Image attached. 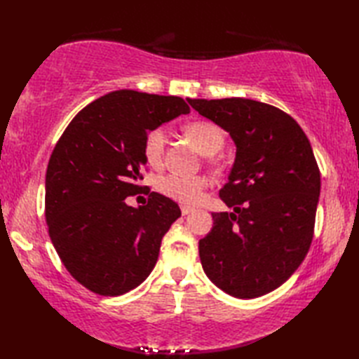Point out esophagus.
<instances>
[{
  "mask_svg": "<svg viewBox=\"0 0 359 359\" xmlns=\"http://www.w3.org/2000/svg\"><path fill=\"white\" fill-rule=\"evenodd\" d=\"M180 210H182V215H184V216L189 215V212L193 211V208H191V207H185V205H184V207H180Z\"/></svg>",
  "mask_w": 359,
  "mask_h": 359,
  "instance_id": "obj_1",
  "label": "esophagus"
}]
</instances>
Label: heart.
<instances>
[{
    "instance_id": "1",
    "label": "heart",
    "mask_w": 359,
    "mask_h": 359,
    "mask_svg": "<svg viewBox=\"0 0 359 359\" xmlns=\"http://www.w3.org/2000/svg\"><path fill=\"white\" fill-rule=\"evenodd\" d=\"M185 133L189 135L196 147L199 148L203 154L211 156L224 147L225 134L222 128L212 123L210 120H196L185 126ZM166 147V131L165 128L158 126L151 129L148 135L144 137L143 143V154L147 162L151 166H160L163 162ZM208 180L203 175H184L177 172H171L162 175L157 180V189L163 196L170 199L193 205L202 197L203 189L207 188Z\"/></svg>"
}]
</instances>
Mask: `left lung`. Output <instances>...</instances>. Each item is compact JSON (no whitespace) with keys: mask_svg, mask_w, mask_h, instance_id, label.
Segmentation results:
<instances>
[{"mask_svg":"<svg viewBox=\"0 0 359 359\" xmlns=\"http://www.w3.org/2000/svg\"><path fill=\"white\" fill-rule=\"evenodd\" d=\"M201 116L230 133L236 158L219 191L233 212H212L199 241L203 271L241 299L273 292L309 253L321 172L301 126L278 108L250 98H188Z\"/></svg>","mask_w":359,"mask_h":359,"instance_id":"8db88e82","label":"left lung"}]
</instances>
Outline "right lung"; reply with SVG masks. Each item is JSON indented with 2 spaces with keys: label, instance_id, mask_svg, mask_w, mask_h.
Here are the masks:
<instances>
[{
  "label": "right lung",
  "instance_id": "obj_1",
  "mask_svg": "<svg viewBox=\"0 0 359 359\" xmlns=\"http://www.w3.org/2000/svg\"><path fill=\"white\" fill-rule=\"evenodd\" d=\"M184 98L131 89L89 103L65 129L46 171V222L66 270L83 287L118 296L139 287L157 262L160 243L180 217L179 205L158 193L129 207L142 193L144 137L180 114Z\"/></svg>",
  "mask_w": 359,
  "mask_h": 359
}]
</instances>
